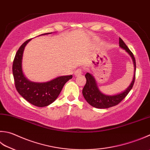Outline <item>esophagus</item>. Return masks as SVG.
Listing matches in <instances>:
<instances>
[{
    "instance_id": "1",
    "label": "esophagus",
    "mask_w": 150,
    "mask_h": 150,
    "mask_svg": "<svg viewBox=\"0 0 150 150\" xmlns=\"http://www.w3.org/2000/svg\"><path fill=\"white\" fill-rule=\"evenodd\" d=\"M81 74H82V70L80 69H78L77 70H76L74 71V75L75 76H80Z\"/></svg>"
}]
</instances>
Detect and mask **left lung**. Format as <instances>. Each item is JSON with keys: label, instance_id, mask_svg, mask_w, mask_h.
<instances>
[{"label": "left lung", "instance_id": "obj_1", "mask_svg": "<svg viewBox=\"0 0 150 150\" xmlns=\"http://www.w3.org/2000/svg\"><path fill=\"white\" fill-rule=\"evenodd\" d=\"M119 44L121 48L125 50L126 52H127L128 54L131 56L132 58V62L134 64V76L129 86L127 88L125 91L123 92L117 93L114 95H105L102 93L97 86V81L95 80V78L93 77V76L89 72H87L86 74V83L83 89L82 90V93L83 97L86 101L90 105L95 107L97 108H108L110 107L114 106L119 104L123 98H125L127 95H128L129 91L133 86L134 80H135V72H136V61L132 53L128 48V47L126 46V44L124 43L122 39L120 38Z\"/></svg>", "mask_w": 150, "mask_h": 150}]
</instances>
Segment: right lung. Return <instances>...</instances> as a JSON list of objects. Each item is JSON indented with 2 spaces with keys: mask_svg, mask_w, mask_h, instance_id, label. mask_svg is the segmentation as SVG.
Segmentation results:
<instances>
[{
  "mask_svg": "<svg viewBox=\"0 0 150 150\" xmlns=\"http://www.w3.org/2000/svg\"><path fill=\"white\" fill-rule=\"evenodd\" d=\"M30 40L25 41L16 54L12 66L14 82L17 91L27 101L38 107L47 106L56 100L64 85L72 78V76H59L46 82H34L28 80L23 72L22 59L25 47Z\"/></svg>",
  "mask_w": 150,
  "mask_h": 150,
  "instance_id": "1",
  "label": "right lung"
}]
</instances>
